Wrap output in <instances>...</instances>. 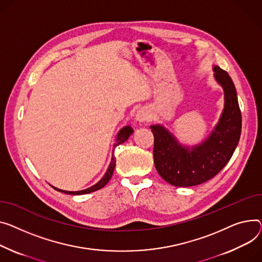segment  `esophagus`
Returning a JSON list of instances; mask_svg holds the SVG:
<instances>
[{
  "label": "esophagus",
  "instance_id": "esophagus-1",
  "mask_svg": "<svg viewBox=\"0 0 262 262\" xmlns=\"http://www.w3.org/2000/svg\"><path fill=\"white\" fill-rule=\"evenodd\" d=\"M149 119H150V114H149V111L146 108H140L136 114V120L138 122H140V123H143V122H146Z\"/></svg>",
  "mask_w": 262,
  "mask_h": 262
}]
</instances>
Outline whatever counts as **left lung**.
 Instances as JSON below:
<instances>
[{
	"mask_svg": "<svg viewBox=\"0 0 262 262\" xmlns=\"http://www.w3.org/2000/svg\"><path fill=\"white\" fill-rule=\"evenodd\" d=\"M213 69L224 92V108L215 129L202 143L184 146L164 126H150L156 169L171 185L187 187L212 179L230 161L238 145L242 121L235 85L219 66Z\"/></svg>",
	"mask_w": 262,
	"mask_h": 262,
	"instance_id": "1",
	"label": "left lung"
}]
</instances>
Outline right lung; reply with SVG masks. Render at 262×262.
<instances>
[{
  "label": "right lung",
  "instance_id": "1",
  "mask_svg": "<svg viewBox=\"0 0 262 262\" xmlns=\"http://www.w3.org/2000/svg\"><path fill=\"white\" fill-rule=\"evenodd\" d=\"M133 133H134V129H133L129 125H128V126H124L123 128H122V129L118 133V135H117L116 143L114 144V150H115V148H116L118 145H120V144H122V143H124ZM115 166H116V157L114 156V151H113L112 162H111V164H110V166H108V168H107V170H106V172H105V175H104L103 178H102L98 183H96L95 185H93V186H91V187H89V188H86V189H83V190H78V191H68V190H63V189L57 188V187H55V186H52V187H54V188H55L56 190H58V191H61V193L68 194V195H83V194L93 193V191H96V190H98V189L104 187V186H105V185L107 184V182L111 180V178H112V176H113V172H114Z\"/></svg>",
  "mask_w": 262,
  "mask_h": 262
}]
</instances>
